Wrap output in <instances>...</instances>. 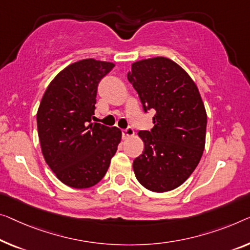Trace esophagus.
Wrapping results in <instances>:
<instances>
[{"label":"esophagus","instance_id":"1","mask_svg":"<svg viewBox=\"0 0 250 250\" xmlns=\"http://www.w3.org/2000/svg\"><path fill=\"white\" fill-rule=\"evenodd\" d=\"M133 135H135V131H133L131 126H128V128L122 130V139H128V138L132 137Z\"/></svg>","mask_w":250,"mask_h":250}]
</instances>
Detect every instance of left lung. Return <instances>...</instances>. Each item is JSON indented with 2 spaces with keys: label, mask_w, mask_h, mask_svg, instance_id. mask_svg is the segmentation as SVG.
Wrapping results in <instances>:
<instances>
[{
  "label": "left lung",
  "mask_w": 250,
  "mask_h": 250,
  "mask_svg": "<svg viewBox=\"0 0 250 250\" xmlns=\"http://www.w3.org/2000/svg\"><path fill=\"white\" fill-rule=\"evenodd\" d=\"M128 81L145 112L155 111L154 128L138 132L145 148L133 161V172L149 191H172L196 168L206 146L207 112L200 92L188 74L165 57L133 62Z\"/></svg>",
  "instance_id": "1"
}]
</instances>
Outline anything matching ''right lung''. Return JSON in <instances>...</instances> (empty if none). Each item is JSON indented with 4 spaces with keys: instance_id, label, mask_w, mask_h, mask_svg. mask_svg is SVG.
Here are the masks:
<instances>
[{
    "instance_id": "right-lung-1",
    "label": "right lung",
    "mask_w": 250,
    "mask_h": 250,
    "mask_svg": "<svg viewBox=\"0 0 250 250\" xmlns=\"http://www.w3.org/2000/svg\"><path fill=\"white\" fill-rule=\"evenodd\" d=\"M114 67L83 59L56 76L40 102L37 126L44 161L62 183L74 188L98 184L121 140V130L94 120L100 81Z\"/></svg>"
}]
</instances>
